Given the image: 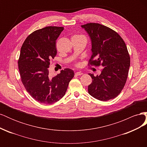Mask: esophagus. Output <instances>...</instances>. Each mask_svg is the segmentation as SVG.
<instances>
[{"label":"esophagus","mask_w":147,"mask_h":147,"mask_svg":"<svg viewBox=\"0 0 147 147\" xmlns=\"http://www.w3.org/2000/svg\"><path fill=\"white\" fill-rule=\"evenodd\" d=\"M83 72H77L76 73H75V75H77V76H80V75H83Z\"/></svg>","instance_id":"34e87169"}]
</instances>
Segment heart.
I'll use <instances>...</instances> for the list:
<instances>
[{"instance_id":"1","label":"heart","mask_w":147,"mask_h":147,"mask_svg":"<svg viewBox=\"0 0 147 147\" xmlns=\"http://www.w3.org/2000/svg\"><path fill=\"white\" fill-rule=\"evenodd\" d=\"M79 36H80V35H79Z\"/></svg>"}]
</instances>
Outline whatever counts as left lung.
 Masks as SVG:
<instances>
[{
    "mask_svg": "<svg viewBox=\"0 0 147 147\" xmlns=\"http://www.w3.org/2000/svg\"><path fill=\"white\" fill-rule=\"evenodd\" d=\"M81 27L91 38L90 64L104 67L99 75L89 74L92 80L89 94L102 101L114 99L123 89L130 67L126 44L118 33L104 25L91 23Z\"/></svg>",
    "mask_w": 147,
    "mask_h": 147,
    "instance_id": "obj_1",
    "label": "left lung"
}]
</instances>
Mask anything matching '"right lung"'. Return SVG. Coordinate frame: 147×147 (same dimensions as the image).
Listing matches in <instances>:
<instances>
[{
    "label": "right lung",
    "instance_id": "right-lung-1",
    "mask_svg": "<svg viewBox=\"0 0 147 147\" xmlns=\"http://www.w3.org/2000/svg\"><path fill=\"white\" fill-rule=\"evenodd\" d=\"M63 27L48 26L34 31L21 48L18 68L21 81L29 94L40 103L52 104L66 92L74 72L67 68L51 77L48 69L57 54L56 41Z\"/></svg>",
    "mask_w": 147,
    "mask_h": 147
}]
</instances>
